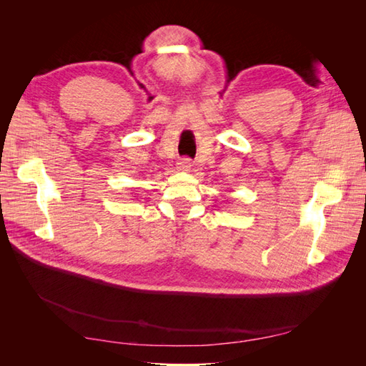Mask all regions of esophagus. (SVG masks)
Returning a JSON list of instances; mask_svg holds the SVG:
<instances>
[{"mask_svg": "<svg viewBox=\"0 0 366 366\" xmlns=\"http://www.w3.org/2000/svg\"><path fill=\"white\" fill-rule=\"evenodd\" d=\"M191 166H192V162H191V159H187V157L180 159L179 163H177V168H179L180 171H189Z\"/></svg>", "mask_w": 366, "mask_h": 366, "instance_id": "1", "label": "esophagus"}]
</instances>
